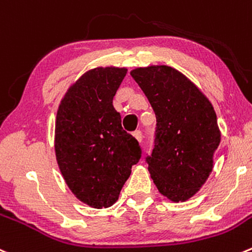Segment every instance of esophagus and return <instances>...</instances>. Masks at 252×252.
<instances>
[{"label": "esophagus", "mask_w": 252, "mask_h": 252, "mask_svg": "<svg viewBox=\"0 0 252 252\" xmlns=\"http://www.w3.org/2000/svg\"><path fill=\"white\" fill-rule=\"evenodd\" d=\"M133 135H134V138H135L138 141L143 140V133H141V130H135L133 133Z\"/></svg>", "instance_id": "1"}]
</instances>
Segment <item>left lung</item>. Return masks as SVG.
I'll use <instances>...</instances> for the list:
<instances>
[{
    "label": "left lung",
    "mask_w": 252,
    "mask_h": 252,
    "mask_svg": "<svg viewBox=\"0 0 252 252\" xmlns=\"http://www.w3.org/2000/svg\"><path fill=\"white\" fill-rule=\"evenodd\" d=\"M130 75L156 116L155 148L146 158L151 178L170 201H187L213 170L214 151L220 143L213 106L173 67H138Z\"/></svg>",
    "instance_id": "obj_1"
}]
</instances>
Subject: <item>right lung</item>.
I'll use <instances>...</instances> for the list:
<instances>
[{
	"label": "right lung",
	"mask_w": 252,
	"mask_h": 252,
	"mask_svg": "<svg viewBox=\"0 0 252 252\" xmlns=\"http://www.w3.org/2000/svg\"><path fill=\"white\" fill-rule=\"evenodd\" d=\"M124 67H96L82 75L64 96L55 123V154L72 193L94 208L118 199L141 158L138 140L122 128L113 97Z\"/></svg>",
	"instance_id": "right-lung-1"
}]
</instances>
